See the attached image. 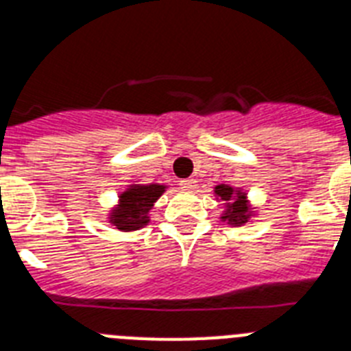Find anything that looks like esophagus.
<instances>
[{"mask_svg": "<svg viewBox=\"0 0 351 351\" xmlns=\"http://www.w3.org/2000/svg\"><path fill=\"white\" fill-rule=\"evenodd\" d=\"M180 187L184 191H194L196 189V180L194 178H185V180L180 182Z\"/></svg>", "mask_w": 351, "mask_h": 351, "instance_id": "1", "label": "esophagus"}]
</instances>
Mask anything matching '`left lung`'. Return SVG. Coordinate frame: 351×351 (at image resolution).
<instances>
[{"label": "left lung", "instance_id": "obj_1", "mask_svg": "<svg viewBox=\"0 0 351 351\" xmlns=\"http://www.w3.org/2000/svg\"><path fill=\"white\" fill-rule=\"evenodd\" d=\"M214 194L217 199L225 202V212L221 214V221H225L226 225L243 226L255 212L252 210L248 196L243 189H234L230 185L221 184L214 187Z\"/></svg>", "mask_w": 351, "mask_h": 351}]
</instances>
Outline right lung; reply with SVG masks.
I'll return each instance as SVG.
<instances>
[{
  "mask_svg": "<svg viewBox=\"0 0 351 351\" xmlns=\"http://www.w3.org/2000/svg\"><path fill=\"white\" fill-rule=\"evenodd\" d=\"M166 185L132 184L119 194V202L108 214V223L121 232H134L149 223V210L166 193Z\"/></svg>",
  "mask_w": 351,
  "mask_h": 351,
  "instance_id": "1",
  "label": "right lung"
}]
</instances>
